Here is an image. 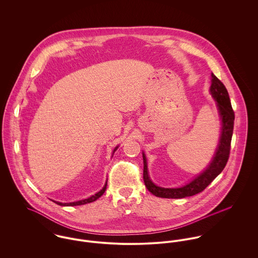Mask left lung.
Here are the masks:
<instances>
[{"instance_id": "obj_1", "label": "left lung", "mask_w": 258, "mask_h": 258, "mask_svg": "<svg viewBox=\"0 0 258 258\" xmlns=\"http://www.w3.org/2000/svg\"><path fill=\"white\" fill-rule=\"evenodd\" d=\"M210 91L212 96L217 101V106L221 119V137L212 162L203 173L198 175L188 184H184L181 187H162L156 185L150 180L148 174L147 160L145 154L143 153V179L148 190L154 196L165 199H183L185 197H191L203 191L224 169L229 158L234 124V112L232 110L229 95L225 86L214 74H212V85Z\"/></svg>"}]
</instances>
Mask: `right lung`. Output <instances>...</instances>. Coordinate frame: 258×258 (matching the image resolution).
<instances>
[{
  "label": "right lung",
  "mask_w": 258,
  "mask_h": 258,
  "mask_svg": "<svg viewBox=\"0 0 258 258\" xmlns=\"http://www.w3.org/2000/svg\"><path fill=\"white\" fill-rule=\"evenodd\" d=\"M117 147L114 149V151H113V153L117 150ZM106 185H107V181H106V183L104 184V186L102 187V189H100L98 192H96L95 195H93V196H91V197H89L88 199H84V200H81V201H77V202H73V203H59V202H55V201H52V202H54L55 204H57V205H59V206H64V207H73V206H81V205H85V204H89V203H92V202H94V201H96L97 199H99L103 194H104V191L106 190Z\"/></svg>",
  "instance_id": "right-lung-1"
}]
</instances>
